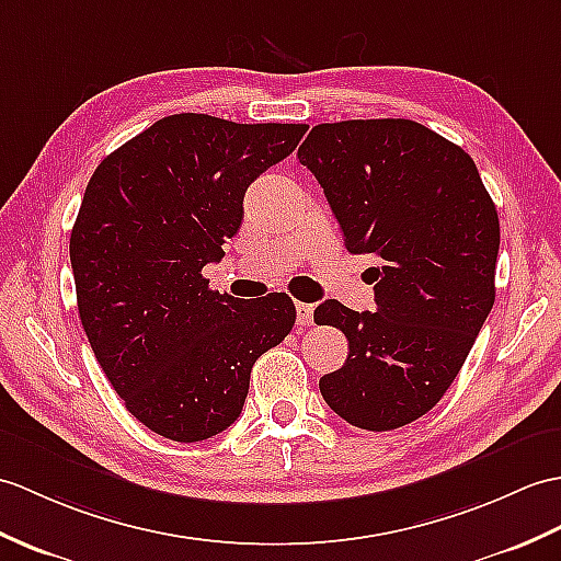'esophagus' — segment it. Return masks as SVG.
Wrapping results in <instances>:
<instances>
[{
    "mask_svg": "<svg viewBox=\"0 0 561 561\" xmlns=\"http://www.w3.org/2000/svg\"><path fill=\"white\" fill-rule=\"evenodd\" d=\"M312 308L310 304H296V324H301V328H306V324H312Z\"/></svg>",
    "mask_w": 561,
    "mask_h": 561,
    "instance_id": "1",
    "label": "esophagus"
}]
</instances>
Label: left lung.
Listing matches in <instances>:
<instances>
[{
    "instance_id": "obj_1",
    "label": "left lung",
    "mask_w": 561,
    "mask_h": 561,
    "mask_svg": "<svg viewBox=\"0 0 561 561\" xmlns=\"http://www.w3.org/2000/svg\"><path fill=\"white\" fill-rule=\"evenodd\" d=\"M344 231L373 253L375 312L324 301L318 324L348 340L320 377L328 407L385 433L421 419L451 387L494 304L500 219L471 154L411 119L318 124L298 148Z\"/></svg>"
}]
</instances>
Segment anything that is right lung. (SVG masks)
<instances>
[{
  "instance_id": "1",
  "label": "right lung",
  "mask_w": 561,
  "mask_h": 561,
  "mask_svg": "<svg viewBox=\"0 0 561 561\" xmlns=\"http://www.w3.org/2000/svg\"><path fill=\"white\" fill-rule=\"evenodd\" d=\"M306 124L172 114L104 158L71 229L78 316L131 415L201 442L241 415L253 363L291 332L294 301L213 291L207 263L239 231L243 195Z\"/></svg>"
}]
</instances>
